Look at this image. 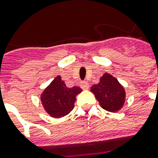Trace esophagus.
Returning a JSON list of instances; mask_svg holds the SVG:
<instances>
[{
	"mask_svg": "<svg viewBox=\"0 0 158 158\" xmlns=\"http://www.w3.org/2000/svg\"><path fill=\"white\" fill-rule=\"evenodd\" d=\"M80 86H81V88H82L83 90H88V88H89V84L87 82H85V81H83V82H81V84H80Z\"/></svg>",
	"mask_w": 158,
	"mask_h": 158,
	"instance_id": "1",
	"label": "esophagus"
}]
</instances>
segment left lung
<instances>
[{
    "instance_id": "left-lung-1",
    "label": "left lung",
    "mask_w": 158,
    "mask_h": 158,
    "mask_svg": "<svg viewBox=\"0 0 158 158\" xmlns=\"http://www.w3.org/2000/svg\"><path fill=\"white\" fill-rule=\"evenodd\" d=\"M99 104L103 110L117 112L122 109L126 101V91L121 83L108 73L100 78L99 83L90 87Z\"/></svg>"
}]
</instances>
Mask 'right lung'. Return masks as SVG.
I'll list each match as a JSON object with an SVG mask.
<instances>
[{"mask_svg": "<svg viewBox=\"0 0 158 158\" xmlns=\"http://www.w3.org/2000/svg\"><path fill=\"white\" fill-rule=\"evenodd\" d=\"M79 86L68 87L60 75L56 76L40 96L44 110L53 118L59 119L67 115L74 108L77 95L81 93Z\"/></svg>", "mask_w": 158, "mask_h": 158, "instance_id": "right-lung-1", "label": "right lung"}]
</instances>
